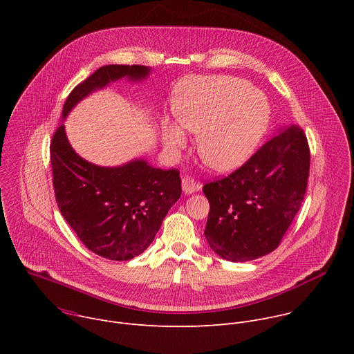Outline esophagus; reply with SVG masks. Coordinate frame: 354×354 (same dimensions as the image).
Returning <instances> with one entry per match:
<instances>
[{"mask_svg":"<svg viewBox=\"0 0 354 354\" xmlns=\"http://www.w3.org/2000/svg\"><path fill=\"white\" fill-rule=\"evenodd\" d=\"M196 189H198V185L194 182V179H192L189 176H185L182 179V190L185 194H192V193H194Z\"/></svg>","mask_w":354,"mask_h":354,"instance_id":"1","label":"esophagus"}]
</instances>
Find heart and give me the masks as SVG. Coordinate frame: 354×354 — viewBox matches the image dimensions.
<instances>
[{
	"label": "heart",
	"mask_w": 354,
	"mask_h": 354,
	"mask_svg": "<svg viewBox=\"0 0 354 354\" xmlns=\"http://www.w3.org/2000/svg\"><path fill=\"white\" fill-rule=\"evenodd\" d=\"M172 109L176 122H167L162 127L165 148L176 151L186 145L183 128L197 133L200 158L218 172L235 171L254 156L272 120L266 95L231 75L182 81Z\"/></svg>",
	"instance_id": "1"
}]
</instances>
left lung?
I'll list each match as a JSON object with an SVG mask.
<instances>
[{
	"mask_svg": "<svg viewBox=\"0 0 354 354\" xmlns=\"http://www.w3.org/2000/svg\"><path fill=\"white\" fill-rule=\"evenodd\" d=\"M310 148L298 126L266 141L239 169L207 183L206 239L230 262H248L274 250L304 200Z\"/></svg>",
	"mask_w": 354,
	"mask_h": 354,
	"instance_id": "1",
	"label": "left lung"
}]
</instances>
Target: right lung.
Returning <instances> with one entry per match:
<instances>
[{"label":"right lung","mask_w":354,"mask_h":354,"mask_svg":"<svg viewBox=\"0 0 354 354\" xmlns=\"http://www.w3.org/2000/svg\"><path fill=\"white\" fill-rule=\"evenodd\" d=\"M149 74L145 66L97 68L68 95L63 122L92 92L122 78L140 82ZM50 161L62 216L89 250L111 261H129L142 254L182 193L176 169L154 168L142 158L118 167L88 162L71 147L64 123L52 138Z\"/></svg>","instance_id":"1"}]
</instances>
